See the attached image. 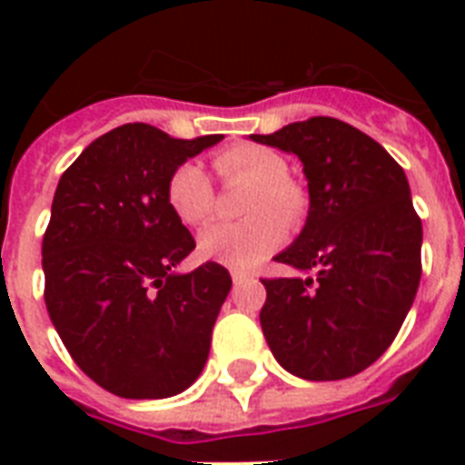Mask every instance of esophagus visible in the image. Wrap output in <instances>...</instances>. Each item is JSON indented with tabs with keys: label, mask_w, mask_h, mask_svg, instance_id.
<instances>
[{
	"label": "esophagus",
	"mask_w": 465,
	"mask_h": 465,
	"mask_svg": "<svg viewBox=\"0 0 465 465\" xmlns=\"http://www.w3.org/2000/svg\"><path fill=\"white\" fill-rule=\"evenodd\" d=\"M232 280H233V284L239 287V284L251 282V280H253V275H251V272H243V270H232Z\"/></svg>",
	"instance_id": "34e87169"
}]
</instances>
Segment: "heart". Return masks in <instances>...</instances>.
<instances>
[{
	"label": "heart",
	"instance_id": "1",
	"mask_svg": "<svg viewBox=\"0 0 465 465\" xmlns=\"http://www.w3.org/2000/svg\"><path fill=\"white\" fill-rule=\"evenodd\" d=\"M214 168L226 185L251 188L243 203V224H214L204 229L197 251L204 261L248 270L275 253L287 239V224L302 222L306 193L290 178V163L280 152L262 144H233L214 156ZM168 207L183 224L210 222L217 197L210 178L197 163H183L168 181Z\"/></svg>",
	"mask_w": 465,
	"mask_h": 465
}]
</instances>
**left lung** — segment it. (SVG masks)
Here are the masks:
<instances>
[{
  "label": "left lung",
  "mask_w": 465,
  "mask_h": 465,
  "mask_svg": "<svg viewBox=\"0 0 465 465\" xmlns=\"http://www.w3.org/2000/svg\"><path fill=\"white\" fill-rule=\"evenodd\" d=\"M251 140L297 154L309 181L304 229L275 255L302 275L262 280L270 350L299 379L360 374L389 350L422 275L405 171L369 134L323 115Z\"/></svg>",
  "instance_id": "1"
}]
</instances>
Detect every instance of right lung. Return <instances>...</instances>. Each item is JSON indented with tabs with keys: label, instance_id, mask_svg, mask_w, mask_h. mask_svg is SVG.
<instances>
[{
	"label": "right lung",
	"instance_id": "add662e5",
	"mask_svg": "<svg viewBox=\"0 0 465 465\" xmlns=\"http://www.w3.org/2000/svg\"><path fill=\"white\" fill-rule=\"evenodd\" d=\"M217 142L130 123L91 142L57 183L43 236L47 313L84 374L120 398L175 396L204 369L232 277L219 262L175 272L195 239L166 190Z\"/></svg>",
	"mask_w": 465,
	"mask_h": 465
}]
</instances>
